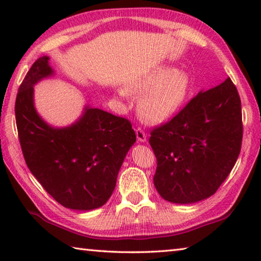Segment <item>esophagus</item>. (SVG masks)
<instances>
[{"mask_svg":"<svg viewBox=\"0 0 261 261\" xmlns=\"http://www.w3.org/2000/svg\"><path fill=\"white\" fill-rule=\"evenodd\" d=\"M136 136H137V140H138L139 143H145V141L147 140V135L145 134L140 127H138V129L136 130Z\"/></svg>","mask_w":261,"mask_h":261,"instance_id":"1","label":"esophagus"}]
</instances>
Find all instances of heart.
<instances>
[{
  "label": "heart",
  "mask_w": 261,
  "mask_h": 261,
  "mask_svg": "<svg viewBox=\"0 0 261 261\" xmlns=\"http://www.w3.org/2000/svg\"><path fill=\"white\" fill-rule=\"evenodd\" d=\"M192 90V78L185 70L159 67L148 70L131 84L130 91L141 94L138 110L151 123L166 122L177 114L187 102ZM122 98L127 91H118Z\"/></svg>",
  "instance_id": "1"
}]
</instances>
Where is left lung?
Returning <instances> with one entry per match:
<instances>
[{
	"mask_svg": "<svg viewBox=\"0 0 261 261\" xmlns=\"http://www.w3.org/2000/svg\"><path fill=\"white\" fill-rule=\"evenodd\" d=\"M242 137L241 99L230 78L200 91L173 120L152 131L159 194L182 205L211 197L235 166Z\"/></svg>",
	"mask_w": 261,
	"mask_h": 261,
	"instance_id": "left-lung-1",
	"label": "left lung"
}]
</instances>
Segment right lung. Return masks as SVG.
Segmentation results:
<instances>
[{"label": "right lung", "mask_w": 261, "mask_h": 261, "mask_svg": "<svg viewBox=\"0 0 261 261\" xmlns=\"http://www.w3.org/2000/svg\"><path fill=\"white\" fill-rule=\"evenodd\" d=\"M49 56L34 62L17 94L15 113L21 151L29 169L61 205L74 211L103 206L136 134L123 117L85 105L76 121L54 126L39 115L34 86L53 77Z\"/></svg>", "instance_id": "right-lung-1"}]
</instances>
